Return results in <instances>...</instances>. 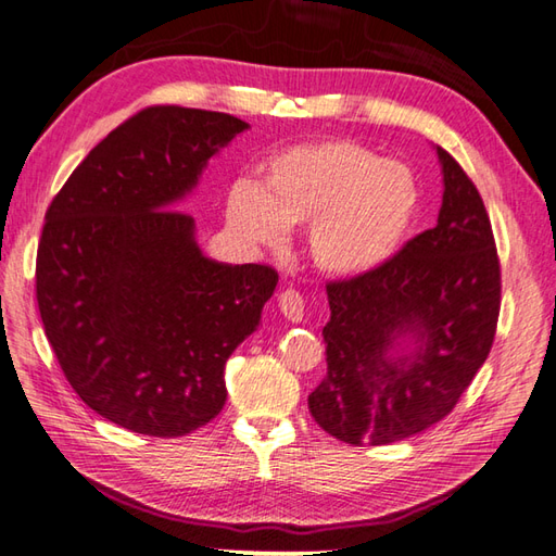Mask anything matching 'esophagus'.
I'll use <instances>...</instances> for the list:
<instances>
[{"instance_id": "1", "label": "esophagus", "mask_w": 556, "mask_h": 556, "mask_svg": "<svg viewBox=\"0 0 556 556\" xmlns=\"http://www.w3.org/2000/svg\"><path fill=\"white\" fill-rule=\"evenodd\" d=\"M277 303H279L281 315H285L287 320H291V323H301V320H303V315H305V301H303V296H301L299 291H293V289L281 291Z\"/></svg>"}]
</instances>
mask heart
Returning a JSON list of instances; mask_svg holds the SVG:
<instances>
[{"label": "heart", "mask_w": 556, "mask_h": 556, "mask_svg": "<svg viewBox=\"0 0 556 556\" xmlns=\"http://www.w3.org/2000/svg\"><path fill=\"white\" fill-rule=\"evenodd\" d=\"M420 188L406 164L356 140L299 143L269 157L263 184L236 181L227 222L245 241L279 245L308 224V253L329 277L353 279L387 265L416 227Z\"/></svg>", "instance_id": "1"}]
</instances>
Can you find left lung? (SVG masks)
<instances>
[{
  "label": "left lung",
  "instance_id": "left-lung-1",
  "mask_svg": "<svg viewBox=\"0 0 556 556\" xmlns=\"http://www.w3.org/2000/svg\"><path fill=\"white\" fill-rule=\"evenodd\" d=\"M434 150L437 227L370 275L327 285V375L308 408L346 444H392L440 422L492 349L502 279L488 210L458 162Z\"/></svg>",
  "mask_w": 556,
  "mask_h": 556
}]
</instances>
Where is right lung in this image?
Returning <instances> with one entry per match:
<instances>
[{
    "label": "right lung",
    "instance_id": "obj_1",
    "mask_svg": "<svg viewBox=\"0 0 556 556\" xmlns=\"http://www.w3.org/2000/svg\"><path fill=\"white\" fill-rule=\"evenodd\" d=\"M251 128L231 114L148 108L88 152L45 215L38 308L68 384L102 418L181 437L227 401L224 365L279 275L227 265L176 203Z\"/></svg>",
    "mask_w": 556,
    "mask_h": 556
}]
</instances>
